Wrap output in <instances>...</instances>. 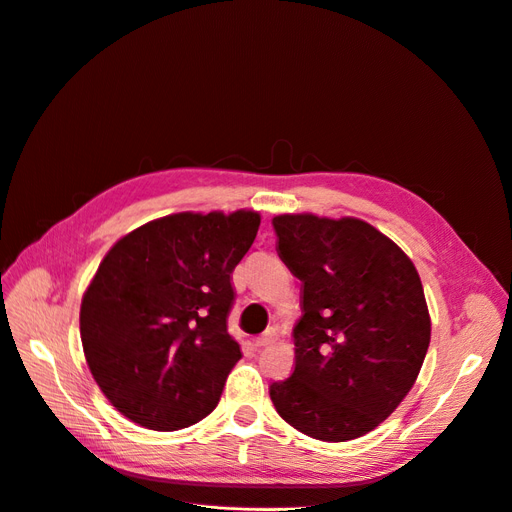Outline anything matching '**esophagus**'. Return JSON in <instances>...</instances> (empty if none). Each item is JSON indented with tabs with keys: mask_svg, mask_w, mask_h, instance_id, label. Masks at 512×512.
Returning a JSON list of instances; mask_svg holds the SVG:
<instances>
[{
	"mask_svg": "<svg viewBox=\"0 0 512 512\" xmlns=\"http://www.w3.org/2000/svg\"><path fill=\"white\" fill-rule=\"evenodd\" d=\"M275 339H277L275 328H266L260 337L254 339V347H266L270 343H275Z\"/></svg>",
	"mask_w": 512,
	"mask_h": 512,
	"instance_id": "1",
	"label": "esophagus"
}]
</instances>
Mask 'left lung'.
I'll return each mask as SVG.
<instances>
[{
	"mask_svg": "<svg viewBox=\"0 0 512 512\" xmlns=\"http://www.w3.org/2000/svg\"><path fill=\"white\" fill-rule=\"evenodd\" d=\"M277 252L302 281L295 370L270 384L289 426L345 442L380 426L407 397L430 345L424 287L407 254L362 219H273Z\"/></svg>",
	"mask_w": 512,
	"mask_h": 512,
	"instance_id": "1",
	"label": "left lung"
}]
</instances>
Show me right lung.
I'll list each match as a JSON object with an SVG mask.
<instances>
[{"instance_id": "add662e5", "label": "right lung", "mask_w": 512, "mask_h": 512, "mask_svg": "<svg viewBox=\"0 0 512 512\" xmlns=\"http://www.w3.org/2000/svg\"><path fill=\"white\" fill-rule=\"evenodd\" d=\"M258 227L254 210L177 213L124 235L99 264L80 306L82 349L134 424L173 432L217 407L242 357L227 333L231 273Z\"/></svg>"}]
</instances>
